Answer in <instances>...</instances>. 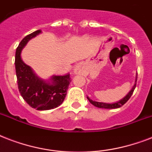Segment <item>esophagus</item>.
<instances>
[{"label":"esophagus","mask_w":152,"mask_h":152,"mask_svg":"<svg viewBox=\"0 0 152 152\" xmlns=\"http://www.w3.org/2000/svg\"><path fill=\"white\" fill-rule=\"evenodd\" d=\"M83 66L82 64H77L75 68V73L76 74H81L83 73Z\"/></svg>","instance_id":"1"}]
</instances>
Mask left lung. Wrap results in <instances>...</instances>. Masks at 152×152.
I'll list each match as a JSON object with an SVG mask.
<instances>
[{
  "label": "left lung",
  "mask_w": 152,
  "mask_h": 152,
  "mask_svg": "<svg viewBox=\"0 0 152 152\" xmlns=\"http://www.w3.org/2000/svg\"><path fill=\"white\" fill-rule=\"evenodd\" d=\"M136 86H137V80H136V83H135L134 87L132 88V89L131 90V91H130L129 94H128L126 96H125L123 99H121V101L118 102H115V103H104V102H95V101H93V100H91V99H89L88 97V99L89 100V102H90L92 104V105H94L95 106H96V107H99V108H104V109H116V108H119V107H121V106H122L124 104H125L126 102H127L128 101H129V99H130V97L132 96V93H133V91H134L135 90V88H136Z\"/></svg>",
  "instance_id": "1"
}]
</instances>
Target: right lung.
Listing matches in <instances>:
<instances>
[{
  "instance_id": "add662e5",
  "label": "right lung",
  "mask_w": 152,
  "mask_h": 152,
  "mask_svg": "<svg viewBox=\"0 0 152 152\" xmlns=\"http://www.w3.org/2000/svg\"><path fill=\"white\" fill-rule=\"evenodd\" d=\"M41 32L40 30L23 39L15 51V66L18 88L23 99L30 106L38 110H47L59 106L67 95V89L72 81L70 75L53 76L52 83H46L33 72L31 67L23 61L21 50L30 39Z\"/></svg>"
}]
</instances>
